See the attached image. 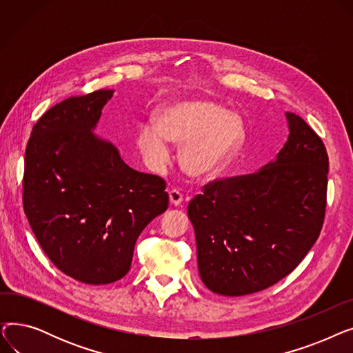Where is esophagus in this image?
<instances>
[{
	"label": "esophagus",
	"instance_id": "esophagus-1",
	"mask_svg": "<svg viewBox=\"0 0 353 353\" xmlns=\"http://www.w3.org/2000/svg\"><path fill=\"white\" fill-rule=\"evenodd\" d=\"M169 199H170L172 206H179V205H181V201H183V194L177 189H172L169 192Z\"/></svg>",
	"mask_w": 353,
	"mask_h": 353
}]
</instances>
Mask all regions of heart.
Segmentation results:
<instances>
[{
    "label": "heart",
    "mask_w": 353,
    "mask_h": 353,
    "mask_svg": "<svg viewBox=\"0 0 353 353\" xmlns=\"http://www.w3.org/2000/svg\"><path fill=\"white\" fill-rule=\"evenodd\" d=\"M245 140V125L233 111L209 100H183L165 105L157 124L147 121L137 133V145L147 164L160 170L170 160L167 143L183 145V170L206 181L223 172Z\"/></svg>",
    "instance_id": "obj_1"
}]
</instances>
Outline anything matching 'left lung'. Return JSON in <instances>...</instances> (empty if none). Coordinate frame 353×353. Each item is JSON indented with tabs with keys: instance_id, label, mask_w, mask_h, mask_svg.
<instances>
[{
	"instance_id": "left-lung-1",
	"label": "left lung",
	"mask_w": 353,
	"mask_h": 353,
	"mask_svg": "<svg viewBox=\"0 0 353 353\" xmlns=\"http://www.w3.org/2000/svg\"><path fill=\"white\" fill-rule=\"evenodd\" d=\"M286 117L290 133L276 161L205 184L188 206L200 277L217 294L270 288L296 269L321 234L326 147L302 117Z\"/></svg>"
}]
</instances>
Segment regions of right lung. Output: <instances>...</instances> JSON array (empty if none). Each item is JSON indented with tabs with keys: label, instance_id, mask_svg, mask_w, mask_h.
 <instances>
[{
	"label": "right lung",
	"instance_id": "right-lung-1",
	"mask_svg": "<svg viewBox=\"0 0 353 353\" xmlns=\"http://www.w3.org/2000/svg\"><path fill=\"white\" fill-rule=\"evenodd\" d=\"M113 90L70 97L32 127L23 177L28 223L50 261L88 285L127 274L137 237L169 208L165 181L92 134Z\"/></svg>",
	"mask_w": 353,
	"mask_h": 353
}]
</instances>
